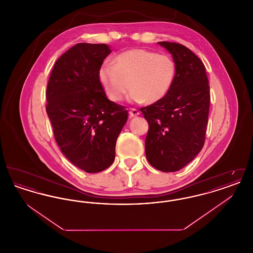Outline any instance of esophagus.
Returning a JSON list of instances; mask_svg holds the SVG:
<instances>
[{
	"instance_id": "obj_1",
	"label": "esophagus",
	"mask_w": 253,
	"mask_h": 253,
	"mask_svg": "<svg viewBox=\"0 0 253 253\" xmlns=\"http://www.w3.org/2000/svg\"><path fill=\"white\" fill-rule=\"evenodd\" d=\"M129 115L133 118V117H137V116H139L140 115V112L138 111V110H136V109L131 108L130 109V111H129Z\"/></svg>"
}]
</instances>
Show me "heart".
I'll return each instance as SVG.
<instances>
[{
  "instance_id": "obj_1",
  "label": "heart",
  "mask_w": 253,
  "mask_h": 253,
  "mask_svg": "<svg viewBox=\"0 0 253 253\" xmlns=\"http://www.w3.org/2000/svg\"><path fill=\"white\" fill-rule=\"evenodd\" d=\"M113 63H103L98 69L100 84L113 101L121 100L132 88L131 101L156 103L168 94L175 77V64L169 56L147 49L121 52Z\"/></svg>"
}]
</instances>
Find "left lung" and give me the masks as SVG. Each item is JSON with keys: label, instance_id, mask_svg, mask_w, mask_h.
<instances>
[{"label": "left lung", "instance_id": "1", "mask_svg": "<svg viewBox=\"0 0 253 253\" xmlns=\"http://www.w3.org/2000/svg\"><path fill=\"white\" fill-rule=\"evenodd\" d=\"M157 43L171 54L175 77L165 97L140 109L149 123L145 153L154 168L171 172L189 164L204 146L210 85L204 64L193 51L176 42Z\"/></svg>", "mask_w": 253, "mask_h": 253}]
</instances>
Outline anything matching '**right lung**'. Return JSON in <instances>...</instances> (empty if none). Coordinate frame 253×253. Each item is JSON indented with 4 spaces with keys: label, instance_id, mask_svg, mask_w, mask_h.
I'll return each instance as SVG.
<instances>
[{
    "label": "right lung",
    "instance_id": "1",
    "mask_svg": "<svg viewBox=\"0 0 253 253\" xmlns=\"http://www.w3.org/2000/svg\"><path fill=\"white\" fill-rule=\"evenodd\" d=\"M110 53L104 43H77L55 62L46 88V112L60 151L89 173L113 164L128 120V111L109 100L98 80Z\"/></svg>",
    "mask_w": 253,
    "mask_h": 253
}]
</instances>
